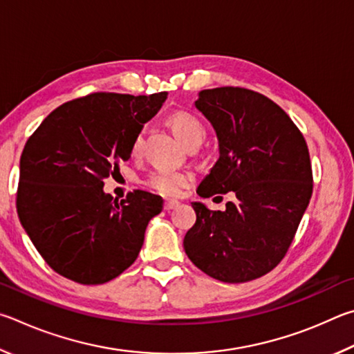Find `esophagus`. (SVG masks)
Listing matches in <instances>:
<instances>
[{
    "instance_id": "esophagus-1",
    "label": "esophagus",
    "mask_w": 354,
    "mask_h": 354,
    "mask_svg": "<svg viewBox=\"0 0 354 354\" xmlns=\"http://www.w3.org/2000/svg\"><path fill=\"white\" fill-rule=\"evenodd\" d=\"M178 205H180V202H178V201H166L165 202V209H166V212H171V209H174Z\"/></svg>"
}]
</instances>
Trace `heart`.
Wrapping results in <instances>:
<instances>
[{
  "label": "heart",
  "mask_w": 354,
  "mask_h": 354,
  "mask_svg": "<svg viewBox=\"0 0 354 354\" xmlns=\"http://www.w3.org/2000/svg\"><path fill=\"white\" fill-rule=\"evenodd\" d=\"M169 126L188 149H196L205 138V126L199 118L188 113V111H177L169 116ZM142 142L145 136L142 132H138L132 142H130L129 153L133 158L140 157L142 151ZM193 183V176L187 171H174V169H157L151 172L146 178V185L152 188L155 193L165 197H178L189 185Z\"/></svg>",
  "instance_id": "heart-1"
}]
</instances>
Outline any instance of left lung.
<instances>
[{"mask_svg": "<svg viewBox=\"0 0 354 354\" xmlns=\"http://www.w3.org/2000/svg\"><path fill=\"white\" fill-rule=\"evenodd\" d=\"M194 105L219 140V158L197 194L232 191L233 201L224 212L193 202L196 224L185 234V252L216 280H255L286 255L311 199L306 141L286 111L261 93L202 90Z\"/></svg>", "mask_w": 354, "mask_h": 354, "instance_id": "obj_1", "label": "left lung"}]
</instances>
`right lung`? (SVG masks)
Here are the masks:
<instances>
[{
  "label": "right lung",
  "instance_id": "add662e5",
  "mask_svg": "<svg viewBox=\"0 0 354 354\" xmlns=\"http://www.w3.org/2000/svg\"><path fill=\"white\" fill-rule=\"evenodd\" d=\"M167 93H91L51 111L24 145L17 213L46 264L80 284H102L133 264L163 199L135 189L118 202L104 178L130 158L133 136Z\"/></svg>",
  "mask_w": 354,
  "mask_h": 354
}]
</instances>
